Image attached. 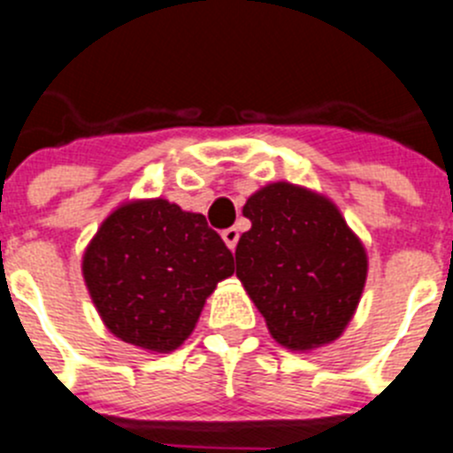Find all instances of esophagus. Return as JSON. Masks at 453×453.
<instances>
[{
	"instance_id": "esophagus-1",
	"label": "esophagus",
	"mask_w": 453,
	"mask_h": 453,
	"mask_svg": "<svg viewBox=\"0 0 453 453\" xmlns=\"http://www.w3.org/2000/svg\"><path fill=\"white\" fill-rule=\"evenodd\" d=\"M238 238H240V234H238V229H235V226L222 231V240L226 242V247H229L231 251H234L235 245H238Z\"/></svg>"
}]
</instances>
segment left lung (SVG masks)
Masks as SVG:
<instances>
[{"label":"left lung","mask_w":453,"mask_h":453,"mask_svg":"<svg viewBox=\"0 0 453 453\" xmlns=\"http://www.w3.org/2000/svg\"><path fill=\"white\" fill-rule=\"evenodd\" d=\"M251 229L235 274L276 342L313 349L338 338L365 286V250L338 208L290 183H272L242 208Z\"/></svg>","instance_id":"obj_1"}]
</instances>
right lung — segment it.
I'll list each match as a JSON object with an SVG mask.
<instances>
[{
	"label": "right lung",
	"mask_w": 453,
	"mask_h": 453,
	"mask_svg": "<svg viewBox=\"0 0 453 453\" xmlns=\"http://www.w3.org/2000/svg\"><path fill=\"white\" fill-rule=\"evenodd\" d=\"M234 270V254L206 218L165 199L118 208L83 256L86 286L108 329L151 351L177 349Z\"/></svg>",
	"instance_id": "right-lung-1"
}]
</instances>
